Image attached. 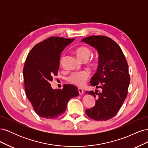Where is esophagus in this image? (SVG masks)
<instances>
[{
	"label": "esophagus",
	"instance_id": "1",
	"mask_svg": "<svg viewBox=\"0 0 148 148\" xmlns=\"http://www.w3.org/2000/svg\"><path fill=\"white\" fill-rule=\"evenodd\" d=\"M78 92H79V95H82V94L83 93V89H82V88H79L78 89Z\"/></svg>",
	"mask_w": 148,
	"mask_h": 148
}]
</instances>
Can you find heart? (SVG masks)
Returning a JSON list of instances; mask_svg holds the SVG:
<instances>
[{"instance_id":"obj_1","label":"heart","mask_w":148,"mask_h":148,"mask_svg":"<svg viewBox=\"0 0 148 148\" xmlns=\"http://www.w3.org/2000/svg\"><path fill=\"white\" fill-rule=\"evenodd\" d=\"M76 53L78 57L81 60H88L91 55V51L88 47L83 46L78 48L76 51ZM63 58L64 57L62 58L61 61ZM89 77V71L86 70L80 71L71 74L68 78V81L71 83L80 86L85 83Z\"/></svg>"}]
</instances>
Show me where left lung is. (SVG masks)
Masks as SVG:
<instances>
[{
	"instance_id": "1",
	"label": "left lung",
	"mask_w": 148,
	"mask_h": 148,
	"mask_svg": "<svg viewBox=\"0 0 148 148\" xmlns=\"http://www.w3.org/2000/svg\"><path fill=\"white\" fill-rule=\"evenodd\" d=\"M99 53L96 73L90 81L97 90L86 91L93 96L96 104L85 112L89 117L97 121L107 120L117 114L127 96L130 78L126 59L119 46L114 40L104 36H91L82 40Z\"/></svg>"
}]
</instances>
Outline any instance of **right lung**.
<instances>
[{
    "label": "right lung",
    "instance_id": "right-lung-1",
    "mask_svg": "<svg viewBox=\"0 0 148 148\" xmlns=\"http://www.w3.org/2000/svg\"><path fill=\"white\" fill-rule=\"evenodd\" d=\"M74 39L50 37L35 45L26 58L23 68L26 95L36 113L42 118L60 117L69 101L79 95L78 88L72 84L53 89L50 83L59 69L62 52Z\"/></svg>",
    "mask_w": 148,
    "mask_h": 148
}]
</instances>
